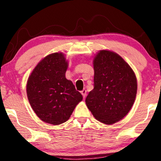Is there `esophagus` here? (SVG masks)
Instances as JSON below:
<instances>
[{
  "instance_id": "obj_1",
  "label": "esophagus",
  "mask_w": 161,
  "mask_h": 161,
  "mask_svg": "<svg viewBox=\"0 0 161 161\" xmlns=\"http://www.w3.org/2000/svg\"><path fill=\"white\" fill-rule=\"evenodd\" d=\"M81 95H83V97L84 98L85 97H86V89H83L82 91H81Z\"/></svg>"
}]
</instances>
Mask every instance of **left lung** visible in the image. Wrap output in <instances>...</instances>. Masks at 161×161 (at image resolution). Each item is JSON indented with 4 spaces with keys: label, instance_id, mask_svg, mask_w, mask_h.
I'll use <instances>...</instances> for the list:
<instances>
[{
    "label": "left lung",
    "instance_id": "obj_1",
    "mask_svg": "<svg viewBox=\"0 0 161 161\" xmlns=\"http://www.w3.org/2000/svg\"><path fill=\"white\" fill-rule=\"evenodd\" d=\"M94 88L86 104L98 121L112 125L128 114L135 101L137 80L129 65L118 54L100 50L93 61Z\"/></svg>",
    "mask_w": 161,
    "mask_h": 161
}]
</instances>
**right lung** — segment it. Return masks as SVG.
Instances as JSON below:
<instances>
[{
  "label": "right lung",
  "instance_id": "1",
  "mask_svg": "<svg viewBox=\"0 0 161 161\" xmlns=\"http://www.w3.org/2000/svg\"><path fill=\"white\" fill-rule=\"evenodd\" d=\"M68 62L62 53L44 58L30 75L27 95L30 105L42 121L57 125L66 122L82 95L65 77Z\"/></svg>",
  "mask_w": 161,
  "mask_h": 161
}]
</instances>
